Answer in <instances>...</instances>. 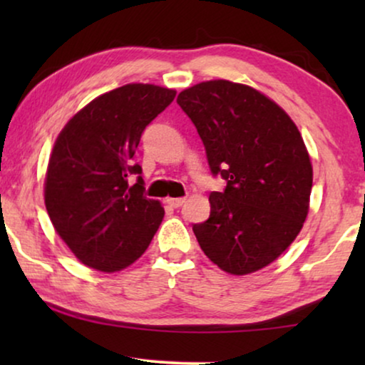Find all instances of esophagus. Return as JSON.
I'll return each instance as SVG.
<instances>
[{"label": "esophagus", "mask_w": 365, "mask_h": 365, "mask_svg": "<svg viewBox=\"0 0 365 365\" xmlns=\"http://www.w3.org/2000/svg\"><path fill=\"white\" fill-rule=\"evenodd\" d=\"M166 202L171 207H181L184 202H186V197H168Z\"/></svg>", "instance_id": "34e87169"}]
</instances>
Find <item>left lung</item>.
Returning <instances> with one entry per match:
<instances>
[{"label":"left lung","instance_id":"8db88e82","mask_svg":"<svg viewBox=\"0 0 365 365\" xmlns=\"http://www.w3.org/2000/svg\"><path fill=\"white\" fill-rule=\"evenodd\" d=\"M214 176L207 221L194 224L204 254L234 276L256 272L291 246L309 212L311 158L287 113L257 89L226 79L179 93Z\"/></svg>","mask_w":365,"mask_h":365}]
</instances>
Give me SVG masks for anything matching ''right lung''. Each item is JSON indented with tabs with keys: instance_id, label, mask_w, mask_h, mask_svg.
Wrapping results in <instances>:
<instances>
[{
	"instance_id": "right-lung-1",
	"label": "right lung",
	"mask_w": 365,
	"mask_h": 365,
	"mask_svg": "<svg viewBox=\"0 0 365 365\" xmlns=\"http://www.w3.org/2000/svg\"><path fill=\"white\" fill-rule=\"evenodd\" d=\"M174 96V89L126 84L93 99L59 133L44 204L59 237L88 267L121 271L151 244L164 209L144 196L134 153L144 129Z\"/></svg>"
}]
</instances>
